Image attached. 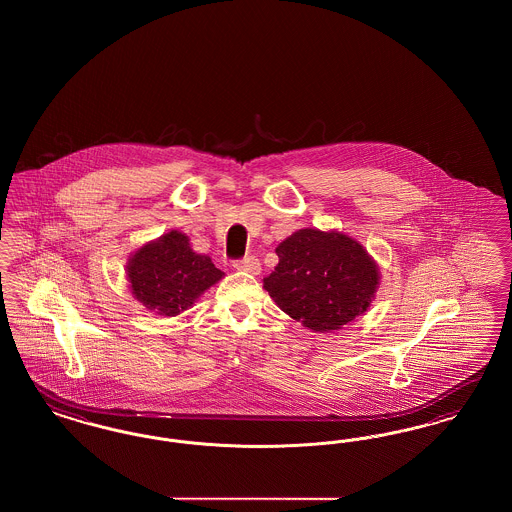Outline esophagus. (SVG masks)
Segmentation results:
<instances>
[{"mask_svg": "<svg viewBox=\"0 0 512 512\" xmlns=\"http://www.w3.org/2000/svg\"><path fill=\"white\" fill-rule=\"evenodd\" d=\"M234 268H238V270H242V272H247V274H259V270H261V263H259V259H257V257L247 255L244 259L234 261Z\"/></svg>", "mask_w": 512, "mask_h": 512, "instance_id": "1", "label": "esophagus"}]
</instances>
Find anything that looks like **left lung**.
Returning a JSON list of instances; mask_svg holds the SVG:
<instances>
[{
    "instance_id": "left-lung-1",
    "label": "left lung",
    "mask_w": 512,
    "mask_h": 512,
    "mask_svg": "<svg viewBox=\"0 0 512 512\" xmlns=\"http://www.w3.org/2000/svg\"><path fill=\"white\" fill-rule=\"evenodd\" d=\"M265 290L293 320L315 332L363 315L378 288V268L363 245L340 232L303 228L276 247Z\"/></svg>"
}]
</instances>
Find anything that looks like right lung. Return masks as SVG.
Instances as JSON below:
<instances>
[{
    "mask_svg": "<svg viewBox=\"0 0 512 512\" xmlns=\"http://www.w3.org/2000/svg\"><path fill=\"white\" fill-rule=\"evenodd\" d=\"M222 278L207 255H197L186 234L172 230L138 249L128 261L134 297L157 315L174 317Z\"/></svg>",
    "mask_w": 512,
    "mask_h": 512,
    "instance_id": "obj_1",
    "label": "right lung"
}]
</instances>
